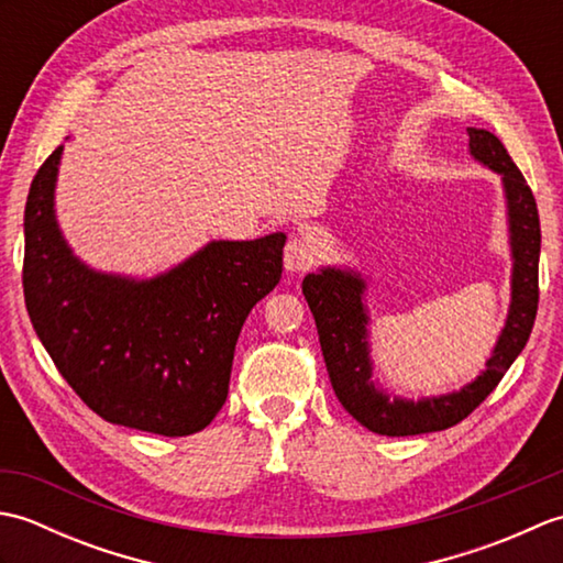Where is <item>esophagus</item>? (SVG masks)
Masks as SVG:
<instances>
[{
  "label": "esophagus",
  "mask_w": 563,
  "mask_h": 563,
  "mask_svg": "<svg viewBox=\"0 0 563 563\" xmlns=\"http://www.w3.org/2000/svg\"><path fill=\"white\" fill-rule=\"evenodd\" d=\"M314 258H317V249L305 236H292L290 242L285 244V256H283L285 271L302 273L312 266Z\"/></svg>",
  "instance_id": "1"
}]
</instances>
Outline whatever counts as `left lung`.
Listing matches in <instances>:
<instances>
[{"instance_id": "1", "label": "left lung", "mask_w": 563, "mask_h": 563, "mask_svg": "<svg viewBox=\"0 0 563 563\" xmlns=\"http://www.w3.org/2000/svg\"><path fill=\"white\" fill-rule=\"evenodd\" d=\"M474 162L500 176L506 200L510 249V305L504 327L488 355L486 367L464 387L430 397H399L373 377V341H369V278L353 266H321L302 280L305 300L312 309L321 353L331 387L341 406L357 423L377 435L404 438L445 430L470 416L496 389L506 369L528 343L537 317V271H540V214L532 190L516 162L494 133L466 128Z\"/></svg>"}]
</instances>
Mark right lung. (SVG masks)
<instances>
[{
  "instance_id": "add662e5",
  "label": "right lung",
  "mask_w": 563,
  "mask_h": 563,
  "mask_svg": "<svg viewBox=\"0 0 563 563\" xmlns=\"http://www.w3.org/2000/svg\"><path fill=\"white\" fill-rule=\"evenodd\" d=\"M65 147L35 174L23 214V297L59 375L103 421L181 438L227 399L239 331L283 275V232L212 239L152 278L91 268L57 222Z\"/></svg>"
}]
</instances>
